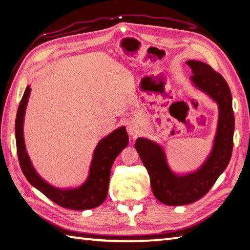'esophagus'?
Returning a JSON list of instances; mask_svg holds the SVG:
<instances>
[{"label": "esophagus", "instance_id": "esophagus-1", "mask_svg": "<svg viewBox=\"0 0 250 250\" xmlns=\"http://www.w3.org/2000/svg\"><path fill=\"white\" fill-rule=\"evenodd\" d=\"M126 130H128V133L132 136H135L137 134V130H136L134 125L129 124L128 125H126Z\"/></svg>", "mask_w": 250, "mask_h": 250}]
</instances>
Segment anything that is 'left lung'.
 <instances>
[{
    "label": "left lung",
    "mask_w": 250,
    "mask_h": 250,
    "mask_svg": "<svg viewBox=\"0 0 250 250\" xmlns=\"http://www.w3.org/2000/svg\"><path fill=\"white\" fill-rule=\"evenodd\" d=\"M192 71V86L218 106V121L213 145L202 166L193 172L177 174L168 166L162 145L147 137H139L135 149L147 168L153 195L166 205H187L204 196L230 162L234 134L232 95L225 78L204 62L188 60Z\"/></svg>",
    "instance_id": "1"
}]
</instances>
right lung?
I'll list each match as a JSON object with an SVG mask.
<instances>
[{
  "label": "right lung",
  "mask_w": 250,
  "mask_h": 250,
  "mask_svg": "<svg viewBox=\"0 0 250 250\" xmlns=\"http://www.w3.org/2000/svg\"><path fill=\"white\" fill-rule=\"evenodd\" d=\"M30 93L31 88L29 84L26 86L19 104L15 124L18 159L25 178L47 198L64 208L84 210L101 205L107 196L110 168L113 167L115 159L129 144V136L125 126H119L99 141L92 153L88 176L82 185L77 187L57 188L40 176L32 164L25 148L23 122Z\"/></svg>",
  "instance_id": "1"
}]
</instances>
